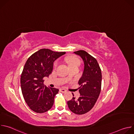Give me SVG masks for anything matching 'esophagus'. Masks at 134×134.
<instances>
[{
    "label": "esophagus",
    "mask_w": 134,
    "mask_h": 134,
    "mask_svg": "<svg viewBox=\"0 0 134 134\" xmlns=\"http://www.w3.org/2000/svg\"><path fill=\"white\" fill-rule=\"evenodd\" d=\"M60 91L61 92H62V93H65V92H66L67 91H66L65 89H64V88H60Z\"/></svg>",
    "instance_id": "34e87169"
}]
</instances>
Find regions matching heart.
<instances>
[{"instance_id":"b5f03b06","label":"heart","mask_w":134,"mask_h":134,"mask_svg":"<svg viewBox=\"0 0 134 134\" xmlns=\"http://www.w3.org/2000/svg\"><path fill=\"white\" fill-rule=\"evenodd\" d=\"M67 63H68V66L69 67L70 66H74V65H80V60L77 58H75V57H72V58H69L67 59ZM57 64H58V62H55L54 63V67H56Z\"/></svg>"}]
</instances>
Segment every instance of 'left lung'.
<instances>
[{
    "instance_id": "obj_1",
    "label": "left lung",
    "mask_w": 134,
    "mask_h": 134,
    "mask_svg": "<svg viewBox=\"0 0 134 134\" xmlns=\"http://www.w3.org/2000/svg\"><path fill=\"white\" fill-rule=\"evenodd\" d=\"M80 56L84 64V71L79 81L80 97L67 102L69 109L77 114H83L90 111L96 103L101 89L102 73L99 64L93 57L84 50L74 52ZM72 95L74 96L72 93Z\"/></svg>"
}]
</instances>
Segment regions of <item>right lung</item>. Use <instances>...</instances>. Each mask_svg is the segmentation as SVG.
<instances>
[{"label":"right lung","mask_w":134,"mask_h":134,"mask_svg":"<svg viewBox=\"0 0 134 134\" xmlns=\"http://www.w3.org/2000/svg\"><path fill=\"white\" fill-rule=\"evenodd\" d=\"M65 53L42 49L27 60L21 75V86L24 99L33 111L41 113L52 108L59 90L47 87L43 84L44 79L51 74L53 62Z\"/></svg>","instance_id":"obj_1"}]
</instances>
